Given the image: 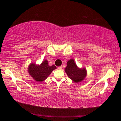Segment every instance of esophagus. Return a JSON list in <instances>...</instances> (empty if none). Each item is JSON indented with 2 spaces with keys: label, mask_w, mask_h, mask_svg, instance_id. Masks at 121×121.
<instances>
[{
  "label": "esophagus",
  "mask_w": 121,
  "mask_h": 121,
  "mask_svg": "<svg viewBox=\"0 0 121 121\" xmlns=\"http://www.w3.org/2000/svg\"><path fill=\"white\" fill-rule=\"evenodd\" d=\"M58 69H59V70H61V69H62V66H59V67H58Z\"/></svg>",
  "instance_id": "esophagus-1"
}]
</instances>
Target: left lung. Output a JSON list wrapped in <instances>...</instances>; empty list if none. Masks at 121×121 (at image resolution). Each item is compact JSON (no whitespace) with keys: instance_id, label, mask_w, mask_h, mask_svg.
Here are the masks:
<instances>
[{"instance_id":"left-lung-1","label":"left lung","mask_w":121,"mask_h":121,"mask_svg":"<svg viewBox=\"0 0 121 121\" xmlns=\"http://www.w3.org/2000/svg\"><path fill=\"white\" fill-rule=\"evenodd\" d=\"M65 72L68 77L75 83L82 82L86 78L87 71L85 68H78L73 59L67 62Z\"/></svg>"}]
</instances>
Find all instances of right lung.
I'll return each mask as SVG.
<instances>
[{
  "mask_svg": "<svg viewBox=\"0 0 121 121\" xmlns=\"http://www.w3.org/2000/svg\"><path fill=\"white\" fill-rule=\"evenodd\" d=\"M56 69V66L54 65H49L48 61L45 60L40 65L30 63L28 68V72L36 81L42 82L45 80Z\"/></svg>",
  "mask_w": 121,
  "mask_h": 121,
  "instance_id": "add662e5",
  "label": "right lung"
}]
</instances>
